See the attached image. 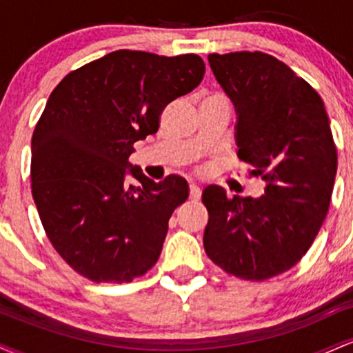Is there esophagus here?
Listing matches in <instances>:
<instances>
[{"label":"esophagus","mask_w":353,"mask_h":353,"mask_svg":"<svg viewBox=\"0 0 353 353\" xmlns=\"http://www.w3.org/2000/svg\"><path fill=\"white\" fill-rule=\"evenodd\" d=\"M189 197L192 201H199L201 199V188L196 184L189 185Z\"/></svg>","instance_id":"1"}]
</instances>
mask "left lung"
I'll list each match as a JSON object with an SVG mask.
<instances>
[{"label":"left lung","mask_w":353,"mask_h":353,"mask_svg":"<svg viewBox=\"0 0 353 353\" xmlns=\"http://www.w3.org/2000/svg\"><path fill=\"white\" fill-rule=\"evenodd\" d=\"M237 112V156L265 181L259 199L208 185L204 249L214 264L261 282L292 269L329 210L337 148L323 101L287 64L261 51L209 54Z\"/></svg>","instance_id":"1"}]
</instances>
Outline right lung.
Returning <instances> with one entry per match:
<instances>
[{
  "label": "right lung",
  "instance_id": "right-lung-1",
  "mask_svg": "<svg viewBox=\"0 0 353 353\" xmlns=\"http://www.w3.org/2000/svg\"><path fill=\"white\" fill-rule=\"evenodd\" d=\"M204 72L197 54L119 50L71 71L51 92L31 139V190L48 239L79 275L131 282L157 262L189 185L179 176L154 182L128 159Z\"/></svg>",
  "mask_w": 353,
  "mask_h": 353
}]
</instances>
